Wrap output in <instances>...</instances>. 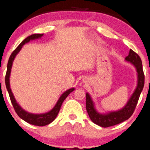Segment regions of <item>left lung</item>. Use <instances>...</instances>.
Here are the masks:
<instances>
[{
	"label": "left lung",
	"instance_id": "left-lung-1",
	"mask_svg": "<svg viewBox=\"0 0 150 150\" xmlns=\"http://www.w3.org/2000/svg\"><path fill=\"white\" fill-rule=\"evenodd\" d=\"M125 60L127 62L131 63L136 68L138 75V83L136 89L124 108L119 110L101 114L96 110L94 103L93 102L90 95L88 93H86V109L88 115L93 123L101 127H112L122 123L130 118L135 110L139 97L143 89L145 75L142 70V61L140 57L132 50H130L129 55L125 58Z\"/></svg>",
	"mask_w": 150,
	"mask_h": 150
}]
</instances>
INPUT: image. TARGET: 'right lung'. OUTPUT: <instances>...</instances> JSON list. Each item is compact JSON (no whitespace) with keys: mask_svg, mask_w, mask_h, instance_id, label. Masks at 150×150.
Listing matches in <instances>:
<instances>
[{"mask_svg":"<svg viewBox=\"0 0 150 150\" xmlns=\"http://www.w3.org/2000/svg\"><path fill=\"white\" fill-rule=\"evenodd\" d=\"M42 35L43 34H33V35H29L28 37H27L26 38L23 40L22 42H21V44L14 50L13 52L12 53V54L10 55V59H9L8 63L6 75H5V85H6L7 90H8V91L10 100H11L12 104V105H13L14 109V110H15L16 113L18 115V116L20 117L21 119H22L23 120H24L25 122H28V123H29L30 124H33V125L39 126V127H43V126L47 125V124H50L55 120L57 115L59 114V112L60 110L61 105H62L63 102L64 101L65 99L67 98L68 96L69 95L72 91H73L74 90H75L74 88H71V89H69L67 90V91H65L64 93H63V94L61 96L60 98L58 100V101L57 103H56L54 107L52 108L51 110L49 111L48 112L42 113V114H33V113L28 112L24 110L17 103V100L14 98L13 93L12 92V90L10 89V73H11L12 63H13L14 58H15L17 54L19 53V51H20L21 49L22 48L23 45L30 42V40L41 38V37H42Z\"/></svg>","mask_w":150,"mask_h":150,"instance_id":"obj_1","label":"right lung"}]
</instances>
